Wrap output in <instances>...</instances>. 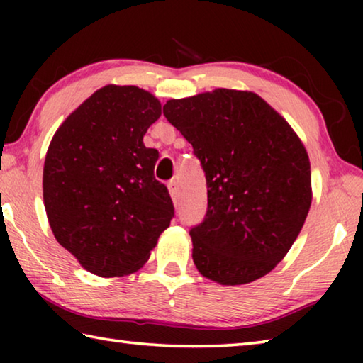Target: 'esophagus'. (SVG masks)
Returning a JSON list of instances; mask_svg holds the SVG:
<instances>
[{
	"mask_svg": "<svg viewBox=\"0 0 363 363\" xmlns=\"http://www.w3.org/2000/svg\"><path fill=\"white\" fill-rule=\"evenodd\" d=\"M168 190H169L171 199L177 200V196H179V189H177V182L176 181H169L168 182Z\"/></svg>",
	"mask_w": 363,
	"mask_h": 363,
	"instance_id": "1",
	"label": "esophagus"
}]
</instances>
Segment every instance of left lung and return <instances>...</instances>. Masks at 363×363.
Here are the masks:
<instances>
[{"label": "left lung", "mask_w": 363, "mask_h": 363, "mask_svg": "<svg viewBox=\"0 0 363 363\" xmlns=\"http://www.w3.org/2000/svg\"><path fill=\"white\" fill-rule=\"evenodd\" d=\"M163 113L206 176V216L190 230L199 272L227 286L264 277L290 251L312 203L303 140L253 91L169 99Z\"/></svg>", "instance_id": "left-lung-1"}]
</instances>
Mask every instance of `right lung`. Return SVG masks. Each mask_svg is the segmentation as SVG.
Returning a JSON list of instances; mask_svg holds the SVG:
<instances>
[{
	"label": "right lung",
	"mask_w": 363,
	"mask_h": 363,
	"mask_svg": "<svg viewBox=\"0 0 363 363\" xmlns=\"http://www.w3.org/2000/svg\"><path fill=\"white\" fill-rule=\"evenodd\" d=\"M162 104L138 86L107 84L57 128L43 168V200L56 240L99 277L136 272L174 214L153 176L158 152L144 134Z\"/></svg>",
	"instance_id": "1"
}]
</instances>
